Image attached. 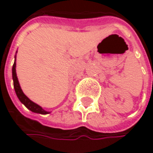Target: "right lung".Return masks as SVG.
<instances>
[{"instance_id": "right-lung-1", "label": "right lung", "mask_w": 153, "mask_h": 153, "mask_svg": "<svg viewBox=\"0 0 153 153\" xmlns=\"http://www.w3.org/2000/svg\"><path fill=\"white\" fill-rule=\"evenodd\" d=\"M12 78H13V84H14V88H15L16 94L18 97V99L20 100V102L22 104H24L26 108H28L30 111L36 112V113H41V114H47L49 113L46 111H44L41 106H39L38 105H36L35 103H33V101H31L22 91L17 77H16V62H14L13 67H12Z\"/></svg>"}]
</instances>
